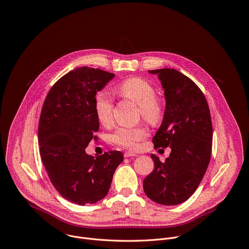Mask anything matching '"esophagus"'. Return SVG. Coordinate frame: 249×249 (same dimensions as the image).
<instances>
[{
  "label": "esophagus",
  "mask_w": 249,
  "mask_h": 249,
  "mask_svg": "<svg viewBox=\"0 0 249 249\" xmlns=\"http://www.w3.org/2000/svg\"><path fill=\"white\" fill-rule=\"evenodd\" d=\"M132 156H138V154L135 152H131V151H126L124 153V157H132Z\"/></svg>",
  "instance_id": "1"
}]
</instances>
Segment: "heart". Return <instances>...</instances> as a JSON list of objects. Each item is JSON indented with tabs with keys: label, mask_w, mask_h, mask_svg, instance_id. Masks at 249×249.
Wrapping results in <instances>:
<instances>
[{
	"label": "heart",
	"mask_w": 249,
	"mask_h": 249,
	"mask_svg": "<svg viewBox=\"0 0 249 249\" xmlns=\"http://www.w3.org/2000/svg\"><path fill=\"white\" fill-rule=\"evenodd\" d=\"M118 93L139 105L141 114L148 120H157L161 114V107L155 98L156 91L150 83L142 78L132 77L122 82ZM95 111L99 121L109 125L113 120V99L107 90L97 93L95 98ZM148 136L147 130L142 126H120L111 135L112 142L122 147L137 149L140 142Z\"/></svg>",
	"instance_id": "obj_1"
}]
</instances>
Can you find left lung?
Listing matches in <instances>:
<instances>
[{
  "label": "left lung",
  "mask_w": 249,
  "mask_h": 249,
  "mask_svg": "<svg viewBox=\"0 0 249 249\" xmlns=\"http://www.w3.org/2000/svg\"><path fill=\"white\" fill-rule=\"evenodd\" d=\"M157 74L166 100L162 123L152 139L154 147H171L165 162L150 154L153 171L143 180L148 198L162 205L186 201L199 186L211 157L212 122L206 99L196 83L176 69Z\"/></svg>",
  "instance_id": "8db88e82"
}]
</instances>
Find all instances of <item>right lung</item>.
<instances>
[{"label": "right lung", "mask_w": 249, "mask_h": 249, "mask_svg": "<svg viewBox=\"0 0 249 249\" xmlns=\"http://www.w3.org/2000/svg\"><path fill=\"white\" fill-rule=\"evenodd\" d=\"M115 76L99 68L71 70L51 88L42 107L38 139L49 178L59 195L72 203L93 204L108 193L123 154L110 150L94 157L86 153L100 122L95 98Z\"/></svg>", "instance_id": "add662e5"}]
</instances>
